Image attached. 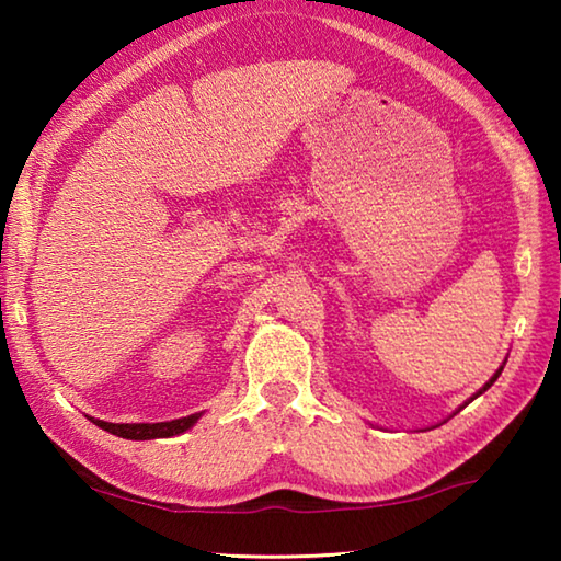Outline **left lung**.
Returning a JSON list of instances; mask_svg holds the SVG:
<instances>
[{"mask_svg":"<svg viewBox=\"0 0 561 561\" xmlns=\"http://www.w3.org/2000/svg\"><path fill=\"white\" fill-rule=\"evenodd\" d=\"M500 374H502V368H500V371H497V374H495V376H492V378H490V381H488V383H485V386H482V388H480V391H478V393H474V396H472V398H478V396H480V393H485V391H488V388H490V386H492V383H495V381H497V376H500ZM472 398H470V401H472Z\"/></svg>","mask_w":561,"mask_h":561,"instance_id":"obj_1","label":"left lung"}]
</instances>
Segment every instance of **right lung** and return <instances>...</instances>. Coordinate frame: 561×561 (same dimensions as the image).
Instances as JSON below:
<instances>
[{"instance_id": "obj_1", "label": "right lung", "mask_w": 561, "mask_h": 561, "mask_svg": "<svg viewBox=\"0 0 561 561\" xmlns=\"http://www.w3.org/2000/svg\"><path fill=\"white\" fill-rule=\"evenodd\" d=\"M203 413H193L187 417H178V421H165V423H106V421H91L99 425V428L108 431L118 438L126 440H153V438H170V435H180L187 428H193L197 417Z\"/></svg>"}]
</instances>
